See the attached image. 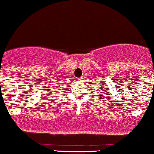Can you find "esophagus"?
<instances>
[{"mask_svg":"<svg viewBox=\"0 0 154 154\" xmlns=\"http://www.w3.org/2000/svg\"><path fill=\"white\" fill-rule=\"evenodd\" d=\"M77 80L80 82V81H82V79H81V78H79V79H77Z\"/></svg>","mask_w":154,"mask_h":154,"instance_id":"obj_1","label":"esophagus"}]
</instances>
